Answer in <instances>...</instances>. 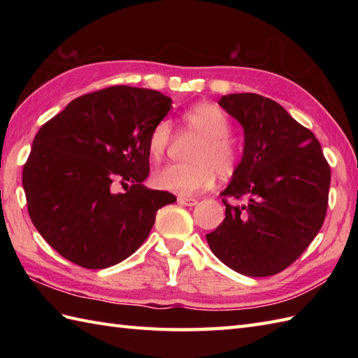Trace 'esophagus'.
<instances>
[{"label":"esophagus","mask_w":358,"mask_h":358,"mask_svg":"<svg viewBox=\"0 0 358 358\" xmlns=\"http://www.w3.org/2000/svg\"><path fill=\"white\" fill-rule=\"evenodd\" d=\"M177 201L180 204H183V206H195V204H196L195 199H191V196H185V195H180Z\"/></svg>","instance_id":"obj_1"}]
</instances>
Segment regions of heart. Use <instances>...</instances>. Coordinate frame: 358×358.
Returning a JSON list of instances; mask_svg holds the SVG:
<instances>
[{"mask_svg": "<svg viewBox=\"0 0 358 358\" xmlns=\"http://www.w3.org/2000/svg\"><path fill=\"white\" fill-rule=\"evenodd\" d=\"M185 129L200 136L189 152V163L167 164L154 173V185L163 191L191 195L212 186L215 172L229 177L238 162V150L229 138L231 123L215 104L199 103L185 112ZM172 140V124L167 120L152 129L148 152L152 159L163 158Z\"/></svg>", "mask_w": 358, "mask_h": 358, "instance_id": "b5f03b06", "label": "heart"}]
</instances>
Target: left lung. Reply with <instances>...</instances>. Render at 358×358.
<instances>
[{"label": "left lung", "instance_id": "left-lung-1", "mask_svg": "<svg viewBox=\"0 0 358 358\" xmlns=\"http://www.w3.org/2000/svg\"><path fill=\"white\" fill-rule=\"evenodd\" d=\"M218 104L243 126L245 148L231 183L220 194L226 218L206 235L208 245L220 262L243 275H275L320 231L331 167L315 135L271 98L229 94ZM226 198L248 201L232 207Z\"/></svg>", "mask_w": 358, "mask_h": 358}]
</instances>
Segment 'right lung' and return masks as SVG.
<instances>
[{
    "label": "right lung",
    "mask_w": 358,
    "mask_h": 358,
    "mask_svg": "<svg viewBox=\"0 0 358 358\" xmlns=\"http://www.w3.org/2000/svg\"><path fill=\"white\" fill-rule=\"evenodd\" d=\"M172 108L152 89L112 86L75 98L43 124L22 169L27 210L67 260L104 269L138 249L175 195L143 185L148 138ZM121 184L126 193H115Z\"/></svg>",
    "instance_id": "1"
}]
</instances>
